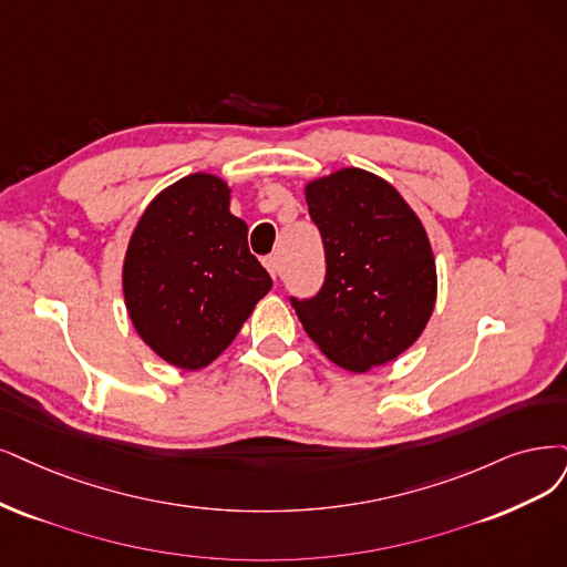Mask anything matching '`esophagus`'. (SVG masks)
I'll list each match as a JSON object with an SVG mask.
<instances>
[{
	"instance_id": "esophagus-1",
	"label": "esophagus",
	"mask_w": 567,
	"mask_h": 567,
	"mask_svg": "<svg viewBox=\"0 0 567 567\" xmlns=\"http://www.w3.org/2000/svg\"><path fill=\"white\" fill-rule=\"evenodd\" d=\"M264 266H266V270L270 272L272 278L280 276V259H278V257H266V259H264Z\"/></svg>"
}]
</instances>
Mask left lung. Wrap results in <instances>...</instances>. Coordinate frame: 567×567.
Masks as SVG:
<instances>
[{
  "mask_svg": "<svg viewBox=\"0 0 567 567\" xmlns=\"http://www.w3.org/2000/svg\"><path fill=\"white\" fill-rule=\"evenodd\" d=\"M324 245L316 297H289L312 343L364 373L421 337L436 299L434 255L421 219L385 179L346 167L306 186Z\"/></svg>",
  "mask_w": 567,
  "mask_h": 567,
  "instance_id": "8db88e82",
  "label": "left lung"
}]
</instances>
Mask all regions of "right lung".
Returning a JSON list of instances; mask_svg holds the SVG:
<instances>
[{
    "label": "right lung",
    "mask_w": 567,
    "mask_h": 567,
    "mask_svg": "<svg viewBox=\"0 0 567 567\" xmlns=\"http://www.w3.org/2000/svg\"><path fill=\"white\" fill-rule=\"evenodd\" d=\"M272 280L230 215L228 186L196 173L161 192L123 261L128 316L158 358L203 369L238 337Z\"/></svg>",
    "instance_id": "obj_1"
}]
</instances>
